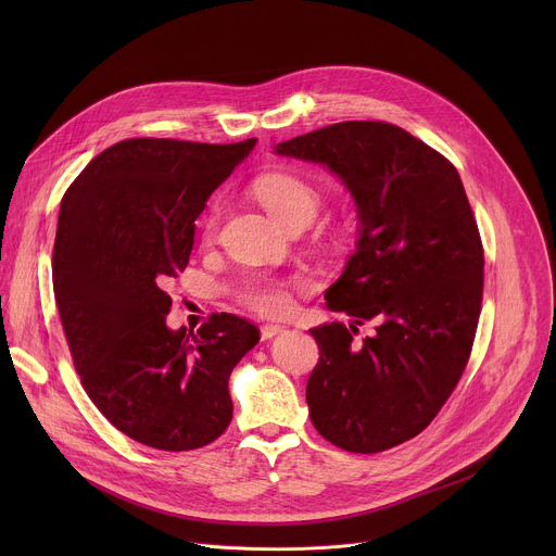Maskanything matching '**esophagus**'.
Instances as JSON below:
<instances>
[{"label": "esophagus", "instance_id": "1", "mask_svg": "<svg viewBox=\"0 0 556 556\" xmlns=\"http://www.w3.org/2000/svg\"><path fill=\"white\" fill-rule=\"evenodd\" d=\"M283 330H286L283 326H277V324H266V326H262V339H264V341H268V339H273V337L281 334Z\"/></svg>", "mask_w": 556, "mask_h": 556}]
</instances>
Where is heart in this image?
<instances>
[{
	"label": "heart",
	"instance_id": "obj_1",
	"mask_svg": "<svg viewBox=\"0 0 556 556\" xmlns=\"http://www.w3.org/2000/svg\"><path fill=\"white\" fill-rule=\"evenodd\" d=\"M253 191L262 206L286 228L309 226L321 208V191L305 178L290 172L266 174L255 180ZM219 226V206L213 204L200 219L204 240H213ZM240 296L260 312L281 314L290 307L288 283L275 279H251L242 286Z\"/></svg>",
	"mask_w": 556,
	"mask_h": 556
}]
</instances>
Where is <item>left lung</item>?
<instances>
[{"label":"left lung","instance_id":"1","mask_svg":"<svg viewBox=\"0 0 556 556\" xmlns=\"http://www.w3.org/2000/svg\"><path fill=\"white\" fill-rule=\"evenodd\" d=\"M324 165L350 191L356 251L326 290L352 316L312 328L309 420L332 444L378 453L418 435L455 389L478 330L484 253L457 169L409 131L348 121L275 144ZM374 318L363 346L351 332Z\"/></svg>","mask_w":556,"mask_h":556}]
</instances>
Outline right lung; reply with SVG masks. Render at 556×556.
<instances>
[{"instance_id": "1", "label": "right lung", "mask_w": 556, "mask_h": 556, "mask_svg": "<svg viewBox=\"0 0 556 556\" xmlns=\"http://www.w3.org/2000/svg\"><path fill=\"white\" fill-rule=\"evenodd\" d=\"M257 144L131 138L101 151L61 200L52 283L65 339L99 412L161 451L217 440L228 378L260 330L222 312L172 330L163 286L187 268L195 219Z\"/></svg>"}]
</instances>
